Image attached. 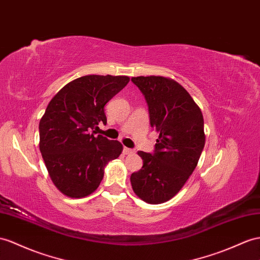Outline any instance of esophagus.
I'll use <instances>...</instances> for the list:
<instances>
[{"label": "esophagus", "instance_id": "obj_1", "mask_svg": "<svg viewBox=\"0 0 260 260\" xmlns=\"http://www.w3.org/2000/svg\"><path fill=\"white\" fill-rule=\"evenodd\" d=\"M123 152H124L125 155H134L135 154V150L134 149H131V148H127V147H124Z\"/></svg>", "mask_w": 260, "mask_h": 260}]
</instances>
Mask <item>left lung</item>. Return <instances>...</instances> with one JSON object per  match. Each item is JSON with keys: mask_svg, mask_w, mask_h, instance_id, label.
Returning <instances> with one entry per match:
<instances>
[{"mask_svg": "<svg viewBox=\"0 0 260 260\" xmlns=\"http://www.w3.org/2000/svg\"><path fill=\"white\" fill-rule=\"evenodd\" d=\"M148 104L151 127L159 133L154 154L139 150L143 167L131 176L136 196L149 204L174 198L196 169L205 144L202 112L189 92L160 76L133 77Z\"/></svg>", "mask_w": 260, "mask_h": 260, "instance_id": "1", "label": "left lung"}]
</instances>
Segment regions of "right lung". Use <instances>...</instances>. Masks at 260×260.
Listing matches in <instances>:
<instances>
[{"mask_svg":"<svg viewBox=\"0 0 260 260\" xmlns=\"http://www.w3.org/2000/svg\"><path fill=\"white\" fill-rule=\"evenodd\" d=\"M129 82L126 76L90 75L67 83L39 122V149L56 188L69 198L94 192L104 168L123 151L118 141L95 136L106 124L104 105Z\"/></svg>","mask_w":260,"mask_h":260,"instance_id":"right-lung-1","label":"right lung"}]
</instances>
